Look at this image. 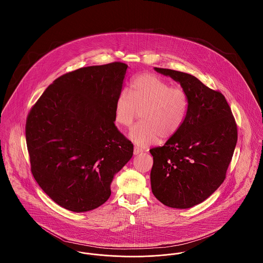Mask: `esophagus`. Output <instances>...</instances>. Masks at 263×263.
Here are the masks:
<instances>
[{
	"label": "esophagus",
	"mask_w": 263,
	"mask_h": 263,
	"mask_svg": "<svg viewBox=\"0 0 263 263\" xmlns=\"http://www.w3.org/2000/svg\"><path fill=\"white\" fill-rule=\"evenodd\" d=\"M142 152H143V150H142L141 148H139L137 146L134 147V155H139V154H141Z\"/></svg>",
	"instance_id": "obj_1"
}]
</instances>
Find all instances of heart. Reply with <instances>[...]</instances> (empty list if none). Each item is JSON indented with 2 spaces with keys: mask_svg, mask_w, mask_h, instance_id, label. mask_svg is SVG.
<instances>
[{
  "mask_svg": "<svg viewBox=\"0 0 263 263\" xmlns=\"http://www.w3.org/2000/svg\"><path fill=\"white\" fill-rule=\"evenodd\" d=\"M189 99L184 88L171 86L158 76L145 73L123 90L115 103V122L129 129L139 118L142 121L131 132L132 140L141 146L165 142L175 137L187 115Z\"/></svg>",
  "mask_w": 263,
  "mask_h": 263,
  "instance_id": "b5f03b06",
  "label": "heart"
}]
</instances>
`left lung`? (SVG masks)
<instances>
[{
  "label": "left lung",
  "mask_w": 263,
  "mask_h": 263,
  "mask_svg": "<svg viewBox=\"0 0 263 263\" xmlns=\"http://www.w3.org/2000/svg\"><path fill=\"white\" fill-rule=\"evenodd\" d=\"M155 70L180 84L187 92L189 106L175 137L150 150L152 192L165 206L186 209L207 199L225 180L238 126L221 91L186 73Z\"/></svg>",
  "instance_id": "left-lung-1"
}]
</instances>
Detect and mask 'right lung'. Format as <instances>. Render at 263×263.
<instances>
[{"label":"right lung","instance_id":"obj_1","mask_svg":"<svg viewBox=\"0 0 263 263\" xmlns=\"http://www.w3.org/2000/svg\"><path fill=\"white\" fill-rule=\"evenodd\" d=\"M127 67L112 62L60 76L28 112L31 173L65 209L100 207L111 194L113 176L133 156V144L114 124Z\"/></svg>","mask_w":263,"mask_h":263}]
</instances>
